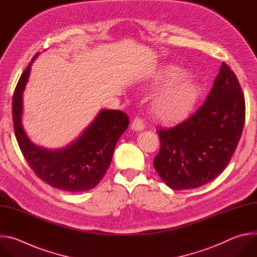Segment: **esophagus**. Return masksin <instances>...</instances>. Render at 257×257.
<instances>
[{"instance_id": "obj_1", "label": "esophagus", "mask_w": 257, "mask_h": 257, "mask_svg": "<svg viewBox=\"0 0 257 257\" xmlns=\"http://www.w3.org/2000/svg\"><path fill=\"white\" fill-rule=\"evenodd\" d=\"M131 128L134 132H142L145 128V123L140 117H136V118H134V120L131 123Z\"/></svg>"}]
</instances>
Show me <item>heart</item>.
<instances>
[{
    "label": "heart",
    "instance_id": "obj_1",
    "mask_svg": "<svg viewBox=\"0 0 257 257\" xmlns=\"http://www.w3.org/2000/svg\"><path fill=\"white\" fill-rule=\"evenodd\" d=\"M187 73L174 66L165 67L154 74L149 84L151 87L161 88L153 99L152 112L164 124H176L187 119L195 109L200 88L190 79Z\"/></svg>",
    "mask_w": 257,
    "mask_h": 257
}]
</instances>
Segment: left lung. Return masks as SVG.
I'll use <instances>...</instances> for the list:
<instances>
[{
  "instance_id": "left-lung-1",
  "label": "left lung",
  "mask_w": 257,
  "mask_h": 257,
  "mask_svg": "<svg viewBox=\"0 0 257 257\" xmlns=\"http://www.w3.org/2000/svg\"><path fill=\"white\" fill-rule=\"evenodd\" d=\"M245 121V100L236 75L223 63L207 100L182 123L158 130L154 167L172 189L196 188L221 174L234 154Z\"/></svg>"
}]
</instances>
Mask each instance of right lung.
<instances>
[{
    "label": "right lung",
    "mask_w": 257,
    "mask_h": 257,
    "mask_svg": "<svg viewBox=\"0 0 257 257\" xmlns=\"http://www.w3.org/2000/svg\"><path fill=\"white\" fill-rule=\"evenodd\" d=\"M37 55L21 75L13 95V123L18 145L28 165L45 183L70 192L92 189L107 171L116 143L128 126V117L119 110L102 109L83 134L63 149L47 150L33 144L23 128L22 110L23 92Z\"/></svg>",
    "instance_id": "add662e5"
}]
</instances>
